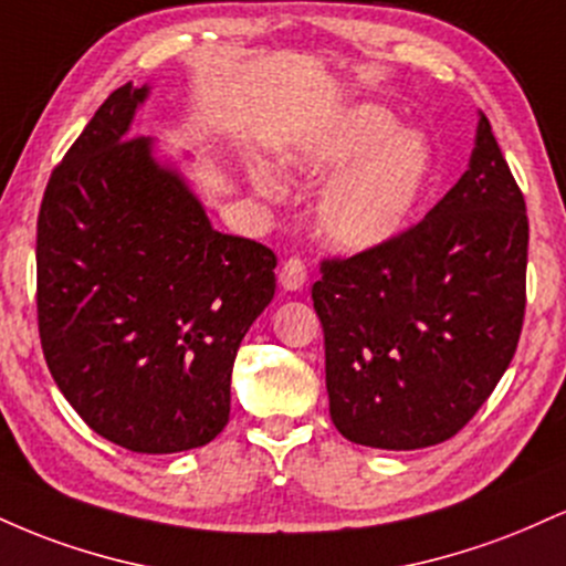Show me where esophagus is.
Returning a JSON list of instances; mask_svg holds the SVG:
<instances>
[{
    "mask_svg": "<svg viewBox=\"0 0 566 566\" xmlns=\"http://www.w3.org/2000/svg\"><path fill=\"white\" fill-rule=\"evenodd\" d=\"M305 282H308V269H305L301 258H290V261L282 263V269H279V284H282L284 290L295 292L301 290Z\"/></svg>",
    "mask_w": 566,
    "mask_h": 566,
    "instance_id": "esophagus-1",
    "label": "esophagus"
}]
</instances>
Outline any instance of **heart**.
Here are the masks:
<instances>
[{
    "label": "heart",
    "mask_w": 566,
    "mask_h": 566,
    "mask_svg": "<svg viewBox=\"0 0 566 566\" xmlns=\"http://www.w3.org/2000/svg\"><path fill=\"white\" fill-rule=\"evenodd\" d=\"M284 170L327 175L314 205L319 237L340 252L386 247L409 229L431 184V146L378 103H356L308 129L282 154ZM252 184L265 197L279 193L265 167H252Z\"/></svg>",
    "instance_id": "obj_1"
}]
</instances>
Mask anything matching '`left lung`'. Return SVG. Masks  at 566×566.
I'll return each instance as SVG.
<instances>
[{
  "mask_svg": "<svg viewBox=\"0 0 566 566\" xmlns=\"http://www.w3.org/2000/svg\"><path fill=\"white\" fill-rule=\"evenodd\" d=\"M527 244L524 197L479 114L469 170L418 226L322 263L311 297L343 437L423 450L469 423L516 354Z\"/></svg>",
  "mask_w": 566,
  "mask_h": 566,
  "instance_id": "left-lung-1",
  "label": "left lung"
}]
</instances>
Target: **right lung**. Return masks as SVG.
Returning a JSON list of instances; mask_svg holds the SVG:
<instances>
[{"mask_svg": "<svg viewBox=\"0 0 566 566\" xmlns=\"http://www.w3.org/2000/svg\"><path fill=\"white\" fill-rule=\"evenodd\" d=\"M151 87L114 90L50 175L36 220L44 359L80 418L129 452L205 447L231 412L242 337L276 290L269 247L212 229L154 138Z\"/></svg>", "mask_w": 566, "mask_h": 566, "instance_id": "right-lung-1", "label": "right lung"}]
</instances>
